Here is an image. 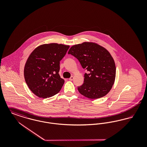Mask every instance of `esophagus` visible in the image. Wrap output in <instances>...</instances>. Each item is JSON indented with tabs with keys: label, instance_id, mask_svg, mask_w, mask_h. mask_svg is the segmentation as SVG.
Returning <instances> with one entry per match:
<instances>
[{
	"label": "esophagus",
	"instance_id": "1",
	"mask_svg": "<svg viewBox=\"0 0 147 147\" xmlns=\"http://www.w3.org/2000/svg\"><path fill=\"white\" fill-rule=\"evenodd\" d=\"M73 79H74V77H73V76H71V77H70V78L69 79V80L70 81H72Z\"/></svg>",
	"mask_w": 147,
	"mask_h": 147
}]
</instances>
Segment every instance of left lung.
Wrapping results in <instances>:
<instances>
[{
	"label": "left lung",
	"instance_id": "obj_1",
	"mask_svg": "<svg viewBox=\"0 0 147 147\" xmlns=\"http://www.w3.org/2000/svg\"><path fill=\"white\" fill-rule=\"evenodd\" d=\"M68 53L76 57L89 71L84 74V83L78 87L82 95L96 99L109 92L115 80L116 66L107 49L97 43L85 42L71 46Z\"/></svg>",
	"mask_w": 147,
	"mask_h": 147
}]
</instances>
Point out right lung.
<instances>
[{
    "label": "right lung",
    "instance_id": "right-lung-1",
    "mask_svg": "<svg viewBox=\"0 0 147 147\" xmlns=\"http://www.w3.org/2000/svg\"><path fill=\"white\" fill-rule=\"evenodd\" d=\"M69 46L52 43L36 47L24 67V78L28 88L39 98H50L58 93L64 80L59 71L60 61Z\"/></svg>",
    "mask_w": 147,
    "mask_h": 147
}]
</instances>
